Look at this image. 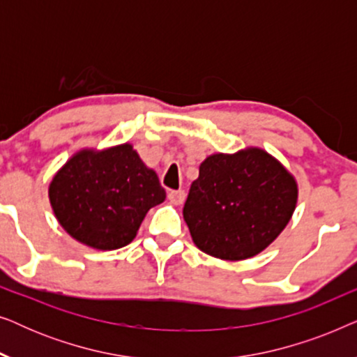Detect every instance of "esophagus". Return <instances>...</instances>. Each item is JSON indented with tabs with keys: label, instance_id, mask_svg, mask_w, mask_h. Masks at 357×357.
I'll return each instance as SVG.
<instances>
[{
	"label": "esophagus",
	"instance_id": "obj_1",
	"mask_svg": "<svg viewBox=\"0 0 357 357\" xmlns=\"http://www.w3.org/2000/svg\"><path fill=\"white\" fill-rule=\"evenodd\" d=\"M167 197L174 204H182L185 202V192H183V190H172V192H169Z\"/></svg>",
	"mask_w": 357,
	"mask_h": 357
}]
</instances>
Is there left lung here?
Instances as JSON below:
<instances>
[{
	"label": "left lung",
	"instance_id": "obj_1",
	"mask_svg": "<svg viewBox=\"0 0 357 357\" xmlns=\"http://www.w3.org/2000/svg\"><path fill=\"white\" fill-rule=\"evenodd\" d=\"M297 183L260 148L213 154L190 187L183 219L199 250L238 261L265 250L296 209Z\"/></svg>",
	"mask_w": 357,
	"mask_h": 357
}]
</instances>
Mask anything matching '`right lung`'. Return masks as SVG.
<instances>
[{
    "label": "right lung",
    "instance_id": "right-lung-1",
    "mask_svg": "<svg viewBox=\"0 0 357 357\" xmlns=\"http://www.w3.org/2000/svg\"><path fill=\"white\" fill-rule=\"evenodd\" d=\"M48 198L73 238L97 250H115L133 241L146 213L165 199V190L125 143L77 151L55 174Z\"/></svg>",
    "mask_w": 357,
    "mask_h": 357
}]
</instances>
